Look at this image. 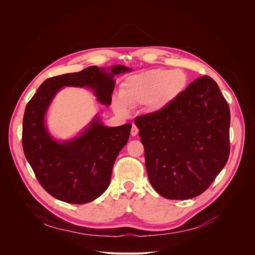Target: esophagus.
Returning a JSON list of instances; mask_svg holds the SVG:
<instances>
[{"mask_svg": "<svg viewBox=\"0 0 255 255\" xmlns=\"http://www.w3.org/2000/svg\"><path fill=\"white\" fill-rule=\"evenodd\" d=\"M138 131H139V130H138V128L136 127V125L133 124V125H132V128H131V135H132V136H136Z\"/></svg>", "mask_w": 255, "mask_h": 255, "instance_id": "esophagus-1", "label": "esophagus"}]
</instances>
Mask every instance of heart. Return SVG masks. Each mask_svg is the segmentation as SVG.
<instances>
[{
  "label": "heart",
  "mask_w": 255,
  "mask_h": 255,
  "mask_svg": "<svg viewBox=\"0 0 255 255\" xmlns=\"http://www.w3.org/2000/svg\"><path fill=\"white\" fill-rule=\"evenodd\" d=\"M187 75L180 69H152L126 79L121 95L113 98L114 110L127 115L128 105L148 104L156 111L176 99L187 86Z\"/></svg>",
  "instance_id": "b5f03b06"
}]
</instances>
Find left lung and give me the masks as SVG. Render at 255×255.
I'll return each mask as SVG.
<instances>
[{"instance_id":"8db88e82","label":"left lung","mask_w":255,"mask_h":255,"mask_svg":"<svg viewBox=\"0 0 255 255\" xmlns=\"http://www.w3.org/2000/svg\"><path fill=\"white\" fill-rule=\"evenodd\" d=\"M153 188L168 199L202 194L230 156L231 113L214 79H195L162 110L134 120Z\"/></svg>"}]
</instances>
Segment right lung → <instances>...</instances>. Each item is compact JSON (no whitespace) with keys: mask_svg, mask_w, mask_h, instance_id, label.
<instances>
[{"mask_svg":"<svg viewBox=\"0 0 255 255\" xmlns=\"http://www.w3.org/2000/svg\"><path fill=\"white\" fill-rule=\"evenodd\" d=\"M129 67L91 66L80 72L47 78L25 107L22 148L40 185L53 197L69 204H87L110 185L116 159L127 143L131 124L105 126L98 116L69 140H57L47 130L45 117L51 101L64 87L89 88L96 99L111 105L115 75Z\"/></svg>","mask_w":255,"mask_h":255,"instance_id":"right-lung-1","label":"right lung"}]
</instances>
